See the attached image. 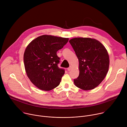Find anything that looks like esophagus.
Here are the masks:
<instances>
[{"label":"esophagus","instance_id":"esophagus-1","mask_svg":"<svg viewBox=\"0 0 127 127\" xmlns=\"http://www.w3.org/2000/svg\"><path fill=\"white\" fill-rule=\"evenodd\" d=\"M71 69H72V66H70L69 68H67L68 71H70Z\"/></svg>","mask_w":127,"mask_h":127}]
</instances>
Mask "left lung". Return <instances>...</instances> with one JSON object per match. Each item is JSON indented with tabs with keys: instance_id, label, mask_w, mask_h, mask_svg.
Returning <instances> with one entry per match:
<instances>
[{
	"instance_id": "8db88e82",
	"label": "left lung",
	"mask_w": 127,
	"mask_h": 127,
	"mask_svg": "<svg viewBox=\"0 0 127 127\" xmlns=\"http://www.w3.org/2000/svg\"><path fill=\"white\" fill-rule=\"evenodd\" d=\"M79 60V75L74 79L76 86L85 90L94 89L105 78L109 68L107 50L98 41L75 38L69 41Z\"/></svg>"
}]
</instances>
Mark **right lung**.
<instances>
[{
	"instance_id": "right-lung-1",
	"label": "right lung",
	"mask_w": 127,
	"mask_h": 127,
	"mask_svg": "<svg viewBox=\"0 0 127 127\" xmlns=\"http://www.w3.org/2000/svg\"><path fill=\"white\" fill-rule=\"evenodd\" d=\"M68 38L43 35L32 40L24 55L25 68L31 81L40 89L52 90L58 86L65 70L58 64L57 52L68 41Z\"/></svg>"
}]
</instances>
